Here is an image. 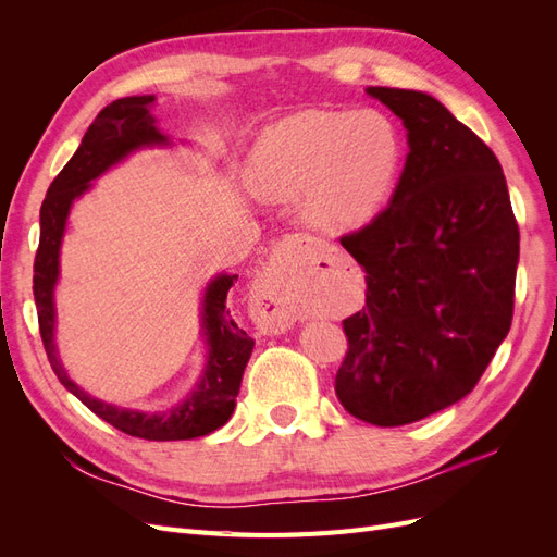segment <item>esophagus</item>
Masks as SVG:
<instances>
[{"mask_svg": "<svg viewBox=\"0 0 557 557\" xmlns=\"http://www.w3.org/2000/svg\"><path fill=\"white\" fill-rule=\"evenodd\" d=\"M315 246V237L305 232H297V234H288V237H283L276 248H274V260L278 264H288V262H297V260H307V256L311 252V248ZM256 297H258V320H260V327H264L267 332H285L293 323H295V313L293 309L285 305L281 293H278V285L274 283L272 274H264L258 281V288H256Z\"/></svg>", "mask_w": 557, "mask_h": 557, "instance_id": "1", "label": "esophagus"}]
</instances>
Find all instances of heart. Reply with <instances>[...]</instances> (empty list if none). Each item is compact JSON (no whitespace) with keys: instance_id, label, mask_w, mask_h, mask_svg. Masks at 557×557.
I'll return each instance as SVG.
<instances>
[{"instance_id":"heart-1","label":"heart","mask_w":557,"mask_h":557,"mask_svg":"<svg viewBox=\"0 0 557 557\" xmlns=\"http://www.w3.org/2000/svg\"><path fill=\"white\" fill-rule=\"evenodd\" d=\"M401 166V137L379 111H301L269 127L250 178L272 199L305 193L309 221L356 230L383 211Z\"/></svg>"}]
</instances>
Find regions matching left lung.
<instances>
[{
    "label": "left lung",
    "instance_id": "1",
    "mask_svg": "<svg viewBox=\"0 0 557 557\" xmlns=\"http://www.w3.org/2000/svg\"><path fill=\"white\" fill-rule=\"evenodd\" d=\"M367 92L401 117L409 156L391 205L339 239L367 293L342 323L334 391L350 416L397 428L476 387L511 327L520 232L502 164L474 132L425 92Z\"/></svg>",
    "mask_w": 557,
    "mask_h": 557
}]
</instances>
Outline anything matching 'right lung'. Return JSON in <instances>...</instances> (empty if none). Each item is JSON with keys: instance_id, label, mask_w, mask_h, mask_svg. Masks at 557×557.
<instances>
[{"instance_id": "1", "label": "right lung", "mask_w": 557, "mask_h": 557, "mask_svg": "<svg viewBox=\"0 0 557 557\" xmlns=\"http://www.w3.org/2000/svg\"><path fill=\"white\" fill-rule=\"evenodd\" d=\"M153 99V95L123 97L99 111L74 158L64 164V170L50 183L41 205V234L35 258V301L48 362L66 391L76 395L95 416L129 436L148 442H178L195 440V436H205L223 428L234 411V399L239 395L244 369L252 346H256V342L234 323L230 311L225 309L227 293L234 281L239 278L237 274L218 276L207 288L201 323H205L207 330L209 362L195 393L166 413L117 409L113 404L86 395L66 376L53 344V288L58 281V252L66 213H70L72 201L90 188V181L107 172L111 164L123 160L139 146L166 141L156 129V117L148 113Z\"/></svg>"}]
</instances>
